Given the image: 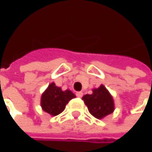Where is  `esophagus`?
I'll list each match as a JSON object with an SVG mask.
<instances>
[{
	"label": "esophagus",
	"instance_id": "1",
	"mask_svg": "<svg viewBox=\"0 0 152 152\" xmlns=\"http://www.w3.org/2000/svg\"><path fill=\"white\" fill-rule=\"evenodd\" d=\"M76 96L81 98V97L83 96V93H82V92H77V93H76Z\"/></svg>",
	"mask_w": 152,
	"mask_h": 152
}]
</instances>
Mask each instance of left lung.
I'll return each mask as SVG.
<instances>
[{"label": "left lung", "instance_id": "1", "mask_svg": "<svg viewBox=\"0 0 152 152\" xmlns=\"http://www.w3.org/2000/svg\"><path fill=\"white\" fill-rule=\"evenodd\" d=\"M82 99L89 113L96 118H102L113 112V99L103 85L93 89L92 95H86Z\"/></svg>", "mask_w": 152, "mask_h": 152}]
</instances>
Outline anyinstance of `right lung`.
<instances>
[{"instance_id": "right-lung-1", "label": "right lung", "mask_w": 152, "mask_h": 152, "mask_svg": "<svg viewBox=\"0 0 152 152\" xmlns=\"http://www.w3.org/2000/svg\"><path fill=\"white\" fill-rule=\"evenodd\" d=\"M72 98H75V95L72 91H62L61 88L51 83L41 96L40 104L43 111L52 116H56L64 110L65 105Z\"/></svg>"}]
</instances>
